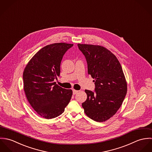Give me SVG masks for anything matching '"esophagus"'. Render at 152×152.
<instances>
[{
    "instance_id": "1",
    "label": "esophagus",
    "mask_w": 152,
    "mask_h": 152,
    "mask_svg": "<svg viewBox=\"0 0 152 152\" xmlns=\"http://www.w3.org/2000/svg\"><path fill=\"white\" fill-rule=\"evenodd\" d=\"M78 91H77V90H75V89H73V90H72V92H73V94H74V95L76 94L77 93H78Z\"/></svg>"
}]
</instances>
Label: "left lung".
I'll list each match as a JSON object with an SVG mask.
<instances>
[{
    "mask_svg": "<svg viewBox=\"0 0 152 152\" xmlns=\"http://www.w3.org/2000/svg\"><path fill=\"white\" fill-rule=\"evenodd\" d=\"M84 55L88 73L95 80V91L86 89L87 100L82 104L87 116L102 122L112 117L121 107L127 93V83L116 57L106 48L78 44Z\"/></svg>",
    "mask_w": 152,
    "mask_h": 152,
    "instance_id": "8db88e82",
    "label": "left lung"
}]
</instances>
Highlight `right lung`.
Returning a JSON list of instances; mask_svg holds the SVG:
<instances>
[{"mask_svg":"<svg viewBox=\"0 0 152 152\" xmlns=\"http://www.w3.org/2000/svg\"><path fill=\"white\" fill-rule=\"evenodd\" d=\"M73 46L65 43L47 45L30 60L23 72L24 91L30 105L45 119L56 118L64 112L72 91L54 82L60 74V64L65 52Z\"/></svg>","mask_w":152,"mask_h":152,"instance_id":"obj_1","label":"right lung"}]
</instances>
